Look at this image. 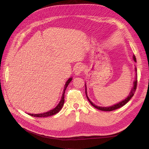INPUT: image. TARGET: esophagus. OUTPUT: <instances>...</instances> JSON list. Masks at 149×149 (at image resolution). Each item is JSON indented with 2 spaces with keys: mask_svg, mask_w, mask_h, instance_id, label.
Segmentation results:
<instances>
[{
  "mask_svg": "<svg viewBox=\"0 0 149 149\" xmlns=\"http://www.w3.org/2000/svg\"><path fill=\"white\" fill-rule=\"evenodd\" d=\"M83 71V67L81 65H78L74 68V74L79 75Z\"/></svg>",
  "mask_w": 149,
  "mask_h": 149,
  "instance_id": "34e87169",
  "label": "esophagus"
}]
</instances>
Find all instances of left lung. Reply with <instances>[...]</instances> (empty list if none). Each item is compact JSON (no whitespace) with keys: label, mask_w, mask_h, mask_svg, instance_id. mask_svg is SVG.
Returning <instances> with one entry per match:
<instances>
[{"label":"left lung","mask_w":149,"mask_h":149,"mask_svg":"<svg viewBox=\"0 0 149 149\" xmlns=\"http://www.w3.org/2000/svg\"><path fill=\"white\" fill-rule=\"evenodd\" d=\"M133 58H134V61L136 62V56H135L134 55L133 56ZM135 70H136V79H135L134 82V86L133 88H132L131 91H130V93H129V95L126 97L124 100L120 102H119V103L116 104H114L113 106H110V107H101V106H96L94 104H93L91 101H90V100L89 99L88 96H87V91H86V84H85V89H86V97H87V99L89 101V102L91 103V104L95 108H96V109H99V110H101V111H114V110H116L117 109H119V108L123 107V106H124L126 103H127V102H129L130 101V99L132 98V97L134 96V94L135 93V92H136V88H137V68H135Z\"/></svg>","instance_id":"left-lung-1"}]
</instances>
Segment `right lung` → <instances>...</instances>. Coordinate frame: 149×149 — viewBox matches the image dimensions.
Returning a JSON list of instances; mask_svg holds the SVG:
<instances>
[{"label":"right lung","mask_w":149,"mask_h":149,"mask_svg":"<svg viewBox=\"0 0 149 149\" xmlns=\"http://www.w3.org/2000/svg\"><path fill=\"white\" fill-rule=\"evenodd\" d=\"M72 80V78H70L68 79L67 81L66 82V84L65 85V88L63 89V94H62V97L61 99V101H60V102L58 103V104L57 105V106L56 107L54 108L53 109L47 112H44V113L42 114H28L31 116H33V117H36V118H46V117H48V116H51L53 115H55L56 113H58L59 112L61 108L63 106L64 102H65V90L68 86V85L69 84V83L71 82V81Z\"/></svg>","instance_id":"add662e5"}]
</instances>
